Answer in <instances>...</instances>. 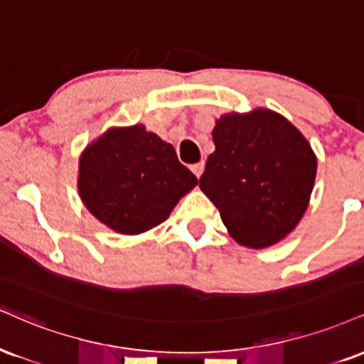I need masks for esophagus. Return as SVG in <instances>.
<instances>
[{
	"mask_svg": "<svg viewBox=\"0 0 364 364\" xmlns=\"http://www.w3.org/2000/svg\"><path fill=\"white\" fill-rule=\"evenodd\" d=\"M203 169H205V163H203V161H201V163H198V164L191 166V171H193L196 178L201 176V173H203Z\"/></svg>",
	"mask_w": 364,
	"mask_h": 364,
	"instance_id": "obj_1",
	"label": "esophagus"
}]
</instances>
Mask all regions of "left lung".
<instances>
[{"instance_id":"8db88e82","label":"left lung","mask_w":364,"mask_h":364,"mask_svg":"<svg viewBox=\"0 0 364 364\" xmlns=\"http://www.w3.org/2000/svg\"><path fill=\"white\" fill-rule=\"evenodd\" d=\"M200 188L218 208L230 237L264 249L299 225L309 207L317 157L291 122L268 108L225 113L212 130Z\"/></svg>"}]
</instances>
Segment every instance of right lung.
Returning a JSON list of instances; mask_svg holds the SVG:
<instances>
[{"mask_svg":"<svg viewBox=\"0 0 364 364\" xmlns=\"http://www.w3.org/2000/svg\"><path fill=\"white\" fill-rule=\"evenodd\" d=\"M198 179L142 124L112 127L80 157L77 191L95 218L124 235L163 224Z\"/></svg>","mask_w":364,"mask_h":364,"instance_id":"add662e5","label":"right lung"}]
</instances>
